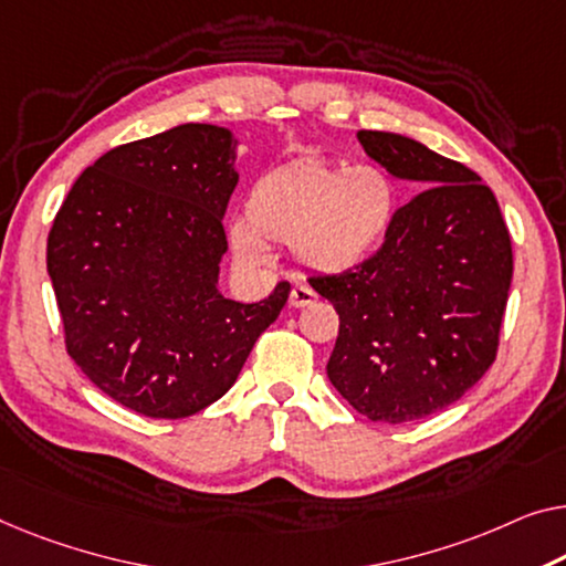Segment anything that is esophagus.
Instances as JSON below:
<instances>
[{
    "instance_id": "obj_1",
    "label": "esophagus",
    "mask_w": 566,
    "mask_h": 566,
    "mask_svg": "<svg viewBox=\"0 0 566 566\" xmlns=\"http://www.w3.org/2000/svg\"><path fill=\"white\" fill-rule=\"evenodd\" d=\"M315 300H317V294L312 292V286H307V284L292 286V292H290V305L292 307H307Z\"/></svg>"
}]
</instances>
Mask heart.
Listing matches in <instances>:
<instances>
[{"instance_id": "heart-1", "label": "heart", "mask_w": 566, "mask_h": 566, "mask_svg": "<svg viewBox=\"0 0 566 566\" xmlns=\"http://www.w3.org/2000/svg\"><path fill=\"white\" fill-rule=\"evenodd\" d=\"M249 218H233L229 239L251 266L272 261V243H292L302 266L317 274L356 272L376 256L396 213L391 177L370 165L300 163L254 185Z\"/></svg>"}]
</instances>
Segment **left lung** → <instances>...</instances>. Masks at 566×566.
Here are the masks:
<instances>
[{
  "instance_id": "obj_1",
  "label": "left lung",
  "mask_w": 566,
  "mask_h": 566,
  "mask_svg": "<svg viewBox=\"0 0 566 566\" xmlns=\"http://www.w3.org/2000/svg\"><path fill=\"white\" fill-rule=\"evenodd\" d=\"M358 142L421 192L396 210L374 259L310 284L340 315L331 384L370 421L401 424L462 399L493 366L511 235L493 190L465 165L396 132H358Z\"/></svg>"
}]
</instances>
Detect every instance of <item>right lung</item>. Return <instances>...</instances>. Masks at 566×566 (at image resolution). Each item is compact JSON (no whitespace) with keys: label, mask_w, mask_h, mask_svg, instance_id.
Here are the masks:
<instances>
[{"label":"right lung","mask_w":566,"mask_h":566,"mask_svg":"<svg viewBox=\"0 0 566 566\" xmlns=\"http://www.w3.org/2000/svg\"><path fill=\"white\" fill-rule=\"evenodd\" d=\"M239 139L182 124L86 167L48 235V274L71 358L101 391L182 419L231 389L290 284L243 305L218 290Z\"/></svg>","instance_id":"obj_1"}]
</instances>
